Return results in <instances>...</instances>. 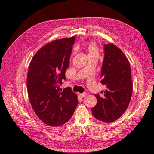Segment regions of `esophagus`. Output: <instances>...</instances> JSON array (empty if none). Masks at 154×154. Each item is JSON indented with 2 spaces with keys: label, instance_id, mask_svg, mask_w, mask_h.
Masks as SVG:
<instances>
[{
  "label": "esophagus",
  "instance_id": "obj_1",
  "mask_svg": "<svg viewBox=\"0 0 154 154\" xmlns=\"http://www.w3.org/2000/svg\"><path fill=\"white\" fill-rule=\"evenodd\" d=\"M80 96L82 97H85L87 96V94H86V93H82V94H80Z\"/></svg>",
  "mask_w": 154,
  "mask_h": 154
}]
</instances>
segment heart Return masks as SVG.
Instances as JSON below:
<instances>
[{
  "instance_id": "1",
  "label": "heart",
  "mask_w": 154,
  "mask_h": 154,
  "mask_svg": "<svg viewBox=\"0 0 154 154\" xmlns=\"http://www.w3.org/2000/svg\"><path fill=\"white\" fill-rule=\"evenodd\" d=\"M86 51L88 56H98L99 49L94 42H89L86 46Z\"/></svg>"
}]
</instances>
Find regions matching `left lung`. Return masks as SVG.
I'll use <instances>...</instances> for the list:
<instances>
[{
  "label": "left lung",
  "instance_id": "left-lung-1",
  "mask_svg": "<svg viewBox=\"0 0 154 154\" xmlns=\"http://www.w3.org/2000/svg\"><path fill=\"white\" fill-rule=\"evenodd\" d=\"M105 57L101 68L103 95L95 94L97 104L91 109L98 120L112 123L118 119L127 109L132 94L130 66L127 57L114 44L104 45Z\"/></svg>",
  "mask_w": 154,
  "mask_h": 154
}]
</instances>
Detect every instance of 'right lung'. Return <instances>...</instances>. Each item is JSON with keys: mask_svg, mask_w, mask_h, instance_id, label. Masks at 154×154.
I'll use <instances>...</instances> for the list:
<instances>
[{"mask_svg": "<svg viewBox=\"0 0 154 154\" xmlns=\"http://www.w3.org/2000/svg\"><path fill=\"white\" fill-rule=\"evenodd\" d=\"M75 36L46 44L32 57L27 76L29 99L35 114L52 127L66 123L72 117L78 101L71 88L59 85L66 79Z\"/></svg>", "mask_w": 154, "mask_h": 154, "instance_id": "add662e5", "label": "right lung"}]
</instances>
